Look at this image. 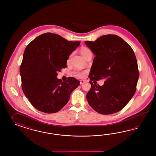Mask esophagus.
<instances>
[{"instance_id":"1","label":"esophagus","mask_w":156,"mask_h":156,"mask_svg":"<svg viewBox=\"0 0 156 156\" xmlns=\"http://www.w3.org/2000/svg\"><path fill=\"white\" fill-rule=\"evenodd\" d=\"M85 81L84 80H80V85H82L85 83Z\"/></svg>"}]
</instances>
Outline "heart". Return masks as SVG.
I'll use <instances>...</instances> for the list:
<instances>
[{
  "label": "heart",
  "instance_id": "1",
  "mask_svg": "<svg viewBox=\"0 0 156 156\" xmlns=\"http://www.w3.org/2000/svg\"><path fill=\"white\" fill-rule=\"evenodd\" d=\"M91 52V50L89 48L86 47H82L80 48V52L82 55L84 57H86L88 53ZM86 72V71H82V70H76L73 72V75L79 78H82L85 77Z\"/></svg>",
  "mask_w": 156,
  "mask_h": 156
}]
</instances>
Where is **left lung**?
Masks as SVG:
<instances>
[{
  "label": "left lung",
  "mask_w": 156,
  "mask_h": 156,
  "mask_svg": "<svg viewBox=\"0 0 156 156\" xmlns=\"http://www.w3.org/2000/svg\"><path fill=\"white\" fill-rule=\"evenodd\" d=\"M85 43L95 55L89 76L91 88L86 95L87 102L101 114L118 112L137 89L139 71L133 50L116 35H105ZM102 79L104 85H97L96 80Z\"/></svg>",
  "instance_id": "8db88e82"
}]
</instances>
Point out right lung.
I'll return each instance as SVG.
<instances>
[{
    "instance_id": "add662e5",
    "label": "right lung",
    "mask_w": 156,
    "mask_h": 156,
    "mask_svg": "<svg viewBox=\"0 0 156 156\" xmlns=\"http://www.w3.org/2000/svg\"><path fill=\"white\" fill-rule=\"evenodd\" d=\"M80 42L69 41L56 34H43L26 48L20 66L22 88L34 107L45 113L59 112L68 102L80 81L73 77L62 82L57 72Z\"/></svg>"
}]
</instances>
